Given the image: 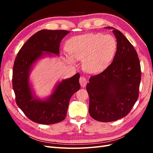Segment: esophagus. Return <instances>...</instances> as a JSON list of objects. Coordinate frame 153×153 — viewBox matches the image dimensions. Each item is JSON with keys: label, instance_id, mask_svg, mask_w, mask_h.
Masks as SVG:
<instances>
[{"label": "esophagus", "instance_id": "esophagus-1", "mask_svg": "<svg viewBox=\"0 0 153 153\" xmlns=\"http://www.w3.org/2000/svg\"><path fill=\"white\" fill-rule=\"evenodd\" d=\"M79 82H80V85H81L82 87H84L86 85L87 83V81L86 80V79H85V78L84 76H81V77L80 78Z\"/></svg>", "mask_w": 153, "mask_h": 153}]
</instances>
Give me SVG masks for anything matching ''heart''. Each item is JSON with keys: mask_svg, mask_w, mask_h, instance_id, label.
Returning <instances> with one entry per match:
<instances>
[{"mask_svg": "<svg viewBox=\"0 0 153 153\" xmlns=\"http://www.w3.org/2000/svg\"><path fill=\"white\" fill-rule=\"evenodd\" d=\"M66 48L70 55L64 57L66 62L73 64L74 59L82 61L86 72L96 74L108 66L116 51L117 43L111 35L87 34L71 38Z\"/></svg>", "mask_w": 153, "mask_h": 153, "instance_id": "b5f03b06", "label": "heart"}]
</instances>
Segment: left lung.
<instances>
[{
	"instance_id": "8db88e82",
	"label": "left lung",
	"mask_w": 153,
	"mask_h": 153,
	"mask_svg": "<svg viewBox=\"0 0 153 153\" xmlns=\"http://www.w3.org/2000/svg\"><path fill=\"white\" fill-rule=\"evenodd\" d=\"M117 40L112 62L103 72L92 76L86 89L89 112L100 122L117 121L127 115L138 98L141 69L135 49L121 32L112 27Z\"/></svg>"
}]
</instances>
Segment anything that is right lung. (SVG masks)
<instances>
[{"label": "right lung", "instance_id": "right-lung-1", "mask_svg": "<svg viewBox=\"0 0 153 153\" xmlns=\"http://www.w3.org/2000/svg\"><path fill=\"white\" fill-rule=\"evenodd\" d=\"M69 31L41 30L32 36L22 46L14 62L13 87L16 102L26 116L33 122L52 124L62 121L66 117L72 95L80 89V74L58 83L49 97L40 100L36 97L29 83L33 64L45 55H59L61 40Z\"/></svg>", "mask_w": 153, "mask_h": 153}]
</instances>
